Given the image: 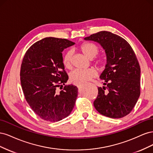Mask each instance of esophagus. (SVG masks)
Listing matches in <instances>:
<instances>
[{"instance_id": "obj_1", "label": "esophagus", "mask_w": 153, "mask_h": 153, "mask_svg": "<svg viewBox=\"0 0 153 153\" xmlns=\"http://www.w3.org/2000/svg\"><path fill=\"white\" fill-rule=\"evenodd\" d=\"M81 85H82V84H77V85H76V86H77V87H78V88H80Z\"/></svg>"}]
</instances>
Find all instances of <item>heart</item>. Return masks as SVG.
Listing matches in <instances>:
<instances>
[{
  "label": "heart",
  "instance_id": "1",
  "mask_svg": "<svg viewBox=\"0 0 153 153\" xmlns=\"http://www.w3.org/2000/svg\"><path fill=\"white\" fill-rule=\"evenodd\" d=\"M79 50L85 57L90 60L94 59L97 54L98 53L99 49L96 45L92 43H83L79 47ZM71 56L72 52L71 51H68L62 57V64L64 68L70 69L71 67ZM95 64L100 68L103 67L104 61L102 59H98L95 61ZM97 75V72L94 68H89L87 69H75L73 71L69 78L70 80L75 84H82L91 78L95 77Z\"/></svg>",
  "mask_w": 153,
  "mask_h": 153
}]
</instances>
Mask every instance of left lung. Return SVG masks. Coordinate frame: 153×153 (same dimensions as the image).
<instances>
[{
  "mask_svg": "<svg viewBox=\"0 0 153 153\" xmlns=\"http://www.w3.org/2000/svg\"><path fill=\"white\" fill-rule=\"evenodd\" d=\"M99 43L105 52L106 64L100 78L103 87L94 106L101 115L114 119L130 113L140 96V68L136 55L127 41L108 31L84 38Z\"/></svg>",
  "mask_w": 153,
  "mask_h": 153,
  "instance_id": "left-lung-1",
  "label": "left lung"
}]
</instances>
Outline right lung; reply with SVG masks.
Returning <instances> with one entry per match:
<instances>
[{
  "mask_svg": "<svg viewBox=\"0 0 153 153\" xmlns=\"http://www.w3.org/2000/svg\"><path fill=\"white\" fill-rule=\"evenodd\" d=\"M75 43L66 39L46 38L32 45L23 59L20 81L27 103L45 121L57 122L73 110L78 88L64 85L68 76L62 64L63 50Z\"/></svg>",
  "mask_w": 153,
  "mask_h": 153,
  "instance_id": "add662e5",
  "label": "right lung"
}]
</instances>
